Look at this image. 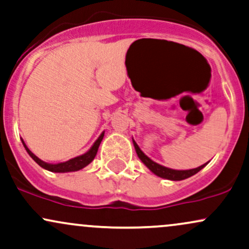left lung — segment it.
I'll return each mask as SVG.
<instances>
[{
    "mask_svg": "<svg viewBox=\"0 0 249 249\" xmlns=\"http://www.w3.org/2000/svg\"><path fill=\"white\" fill-rule=\"evenodd\" d=\"M133 142H134V147H135L136 154H137V156L140 157V160H141L142 162L144 163V164L147 165L155 175H157V176H160L162 178H166V179H170V180L185 179V178L194 176L195 174H197L198 171H200L201 169H203L204 166L207 164L206 163V164L198 166V168H196V169H191V170H172V169L165 168V166L157 164L156 162L151 160L148 156H145V155L142 153V150L139 148V145L136 144V142L135 141H133Z\"/></svg>",
    "mask_w": 249,
    "mask_h": 249,
    "instance_id": "left-lung-1",
    "label": "left lung"
}]
</instances>
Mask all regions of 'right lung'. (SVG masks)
Returning a JSON list of instances; mask_svg holds the SVG:
<instances>
[{"instance_id":"1","label":"right lung","mask_w":249,"mask_h":249,"mask_svg":"<svg viewBox=\"0 0 249 249\" xmlns=\"http://www.w3.org/2000/svg\"><path fill=\"white\" fill-rule=\"evenodd\" d=\"M102 139H104V133H102L101 135L99 136V139L96 140L94 144H93V147L90 148L86 154L81 155V156L75 157V159L67 160V162L58 163V164H49V163H45V162H43V160H40L36 156V155H34L30 150H29L28 147L25 145V143L23 141L22 142H23V145H24L25 150L28 151V154L30 155L31 159L34 160L38 165H40L42 168L46 169V170H49V171H52V172H70V171L80 170V169L85 168V166H86L87 164H89V163L92 162L93 160H94V157H95L96 153H98L99 145H100Z\"/></svg>"}]
</instances>
